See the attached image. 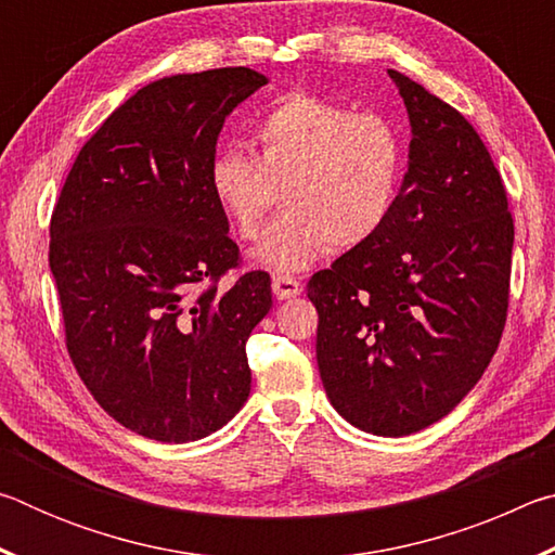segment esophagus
<instances>
[{
    "mask_svg": "<svg viewBox=\"0 0 555 555\" xmlns=\"http://www.w3.org/2000/svg\"><path fill=\"white\" fill-rule=\"evenodd\" d=\"M271 288H274V296L279 300H286V298H294L298 296L304 286H300V281H296L294 276H284V274H276L271 279Z\"/></svg>",
    "mask_w": 555,
    "mask_h": 555,
    "instance_id": "1",
    "label": "esophagus"
}]
</instances>
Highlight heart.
<instances>
[{"mask_svg":"<svg viewBox=\"0 0 555 555\" xmlns=\"http://www.w3.org/2000/svg\"><path fill=\"white\" fill-rule=\"evenodd\" d=\"M251 139L255 156L242 149L212 156L208 188L240 240H257L281 191L286 212L255 249L259 267L298 274L331 247L367 244L397 210L409 139L387 115L288 92L261 115Z\"/></svg>","mask_w":555,"mask_h":555,"instance_id":"heart-1","label":"heart"}]
</instances>
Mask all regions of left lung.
Returning <instances> with one entry per match:
<instances>
[{"label": "left lung", "instance_id": "left-lung-1", "mask_svg": "<svg viewBox=\"0 0 555 555\" xmlns=\"http://www.w3.org/2000/svg\"><path fill=\"white\" fill-rule=\"evenodd\" d=\"M409 112L397 210L308 281L327 399L352 426L409 436L448 416L490 364L509 308L514 220L473 125L389 70Z\"/></svg>", "mask_w": 555, "mask_h": 555}]
</instances>
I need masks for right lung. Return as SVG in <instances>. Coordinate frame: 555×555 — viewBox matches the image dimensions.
<instances>
[{"instance_id":"obj_1","label":"right lung","mask_w":555,"mask_h":555,"mask_svg":"<svg viewBox=\"0 0 555 555\" xmlns=\"http://www.w3.org/2000/svg\"><path fill=\"white\" fill-rule=\"evenodd\" d=\"M267 86L251 68L149 82L105 119L65 178L49 264L65 347L92 397L134 434L188 443L249 397V333L271 308L267 271L240 264L208 188L224 117Z\"/></svg>"}]
</instances>
